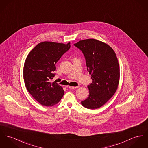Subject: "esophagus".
<instances>
[{
    "label": "esophagus",
    "instance_id": "1",
    "mask_svg": "<svg viewBox=\"0 0 148 148\" xmlns=\"http://www.w3.org/2000/svg\"><path fill=\"white\" fill-rule=\"evenodd\" d=\"M69 88L70 89H76L78 88V87H72V86H69Z\"/></svg>",
    "mask_w": 148,
    "mask_h": 148
}]
</instances>
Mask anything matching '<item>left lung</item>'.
Wrapping results in <instances>:
<instances>
[{
	"label": "left lung",
	"mask_w": 148,
	"mask_h": 148,
	"mask_svg": "<svg viewBox=\"0 0 148 148\" xmlns=\"http://www.w3.org/2000/svg\"><path fill=\"white\" fill-rule=\"evenodd\" d=\"M74 46L82 51L92 83L88 88L89 96L82 105L90 109L103 106L117 90L120 78L118 58L113 48L95 39L80 40Z\"/></svg>",
	"instance_id": "1"
}]
</instances>
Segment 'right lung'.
Returning a JSON list of instances; mask_svg holds the SVG:
<instances>
[{
  "instance_id": "right-lung-1",
  "label": "right lung",
  "mask_w": 148,
  "mask_h": 148,
  "mask_svg": "<svg viewBox=\"0 0 148 148\" xmlns=\"http://www.w3.org/2000/svg\"><path fill=\"white\" fill-rule=\"evenodd\" d=\"M70 47V42L65 45L43 42L34 47L25 60L23 71L25 86L42 105L52 106L64 96L62 87L51 79L55 77L56 64Z\"/></svg>"
}]
</instances>
